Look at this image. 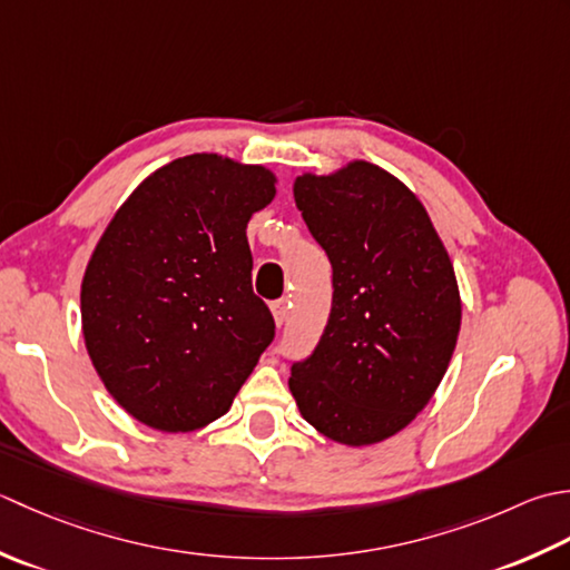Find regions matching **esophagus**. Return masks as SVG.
Segmentation results:
<instances>
[{
  "instance_id": "1",
  "label": "esophagus",
  "mask_w": 570,
  "mask_h": 570,
  "mask_svg": "<svg viewBox=\"0 0 570 570\" xmlns=\"http://www.w3.org/2000/svg\"><path fill=\"white\" fill-rule=\"evenodd\" d=\"M287 299H275L273 305H271V309H273V320H275V324L277 327H283V324L287 322Z\"/></svg>"
}]
</instances>
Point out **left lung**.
<instances>
[{
	"mask_svg": "<svg viewBox=\"0 0 570 570\" xmlns=\"http://www.w3.org/2000/svg\"><path fill=\"white\" fill-rule=\"evenodd\" d=\"M293 191L332 263L334 293L327 327L293 364L289 391L324 438L381 443L445 376L462 317L455 271L417 196L371 161L302 174Z\"/></svg>",
	"mask_w": 570,
	"mask_h": 570,
	"instance_id": "obj_1",
	"label": "left lung"
}]
</instances>
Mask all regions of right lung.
Instances as JSON below:
<instances>
[{
    "label": "right lung",
    "instance_id": "1",
    "mask_svg": "<svg viewBox=\"0 0 570 570\" xmlns=\"http://www.w3.org/2000/svg\"><path fill=\"white\" fill-rule=\"evenodd\" d=\"M275 181L261 165L179 157L102 230L80 285L83 340L110 396L139 423L165 433L214 423L273 342L246 226Z\"/></svg>",
    "mask_w": 570,
    "mask_h": 570
}]
</instances>
